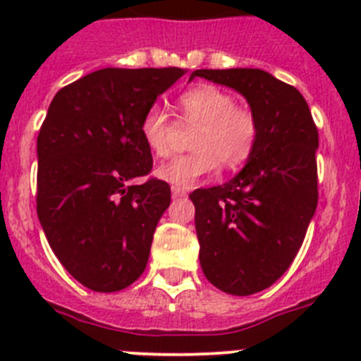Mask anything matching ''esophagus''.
Wrapping results in <instances>:
<instances>
[{"mask_svg":"<svg viewBox=\"0 0 361 361\" xmlns=\"http://www.w3.org/2000/svg\"><path fill=\"white\" fill-rule=\"evenodd\" d=\"M171 195H173V199H178V197H186V190H183V188H171Z\"/></svg>","mask_w":361,"mask_h":361,"instance_id":"obj_1","label":"esophagus"}]
</instances>
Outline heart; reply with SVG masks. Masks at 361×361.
Wrapping results in <instances>:
<instances>
[{
	"mask_svg": "<svg viewBox=\"0 0 361 361\" xmlns=\"http://www.w3.org/2000/svg\"><path fill=\"white\" fill-rule=\"evenodd\" d=\"M180 124L195 128L191 153L180 155L157 168V177L175 188H191L216 170L219 162L228 170L244 164L253 153L258 121L253 111L238 106L235 97L219 86L200 85L177 99ZM141 137L149 152L168 157L173 149L177 123L157 104L149 106L141 119Z\"/></svg>",
	"mask_w": 361,
	"mask_h": 361,
	"instance_id": "obj_1",
	"label": "heart"
}]
</instances>
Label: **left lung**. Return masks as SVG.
<instances>
[{
	"label": "left lung",
	"mask_w": 361,
	"mask_h": 361,
	"mask_svg": "<svg viewBox=\"0 0 361 361\" xmlns=\"http://www.w3.org/2000/svg\"><path fill=\"white\" fill-rule=\"evenodd\" d=\"M193 78L237 90L258 121L240 173L190 195L206 279L228 295H253L289 269L317 212V124L304 95L264 70H195Z\"/></svg>",
	"instance_id": "8db88e82"
}]
</instances>
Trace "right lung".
<instances>
[{
	"label": "right lung",
	"instance_id": "right-lung-1",
	"mask_svg": "<svg viewBox=\"0 0 361 361\" xmlns=\"http://www.w3.org/2000/svg\"><path fill=\"white\" fill-rule=\"evenodd\" d=\"M183 68H103L57 92L37 135V216L50 247L85 288L114 293L146 269L171 200L149 177L141 119Z\"/></svg>",
	"mask_w": 361,
	"mask_h": 361
}]
</instances>
